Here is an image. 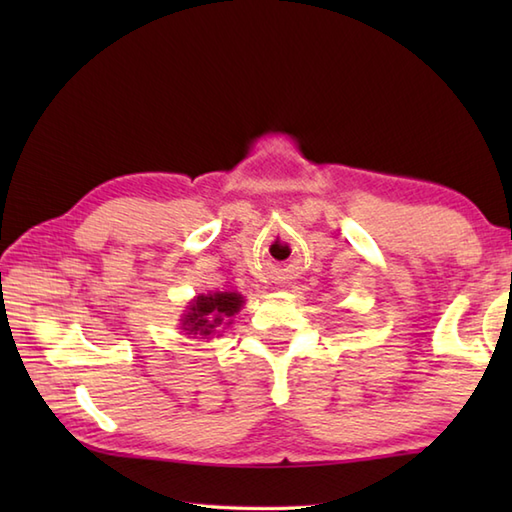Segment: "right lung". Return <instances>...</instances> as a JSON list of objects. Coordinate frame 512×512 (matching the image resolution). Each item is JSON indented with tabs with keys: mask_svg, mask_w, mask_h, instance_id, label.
<instances>
[{
	"mask_svg": "<svg viewBox=\"0 0 512 512\" xmlns=\"http://www.w3.org/2000/svg\"><path fill=\"white\" fill-rule=\"evenodd\" d=\"M239 308H242V297L235 292H215L209 297L202 295L184 314V325H187L184 330H189V334H211L215 325L233 317Z\"/></svg>",
	"mask_w": 512,
	"mask_h": 512,
	"instance_id": "1",
	"label": "right lung"
}]
</instances>
